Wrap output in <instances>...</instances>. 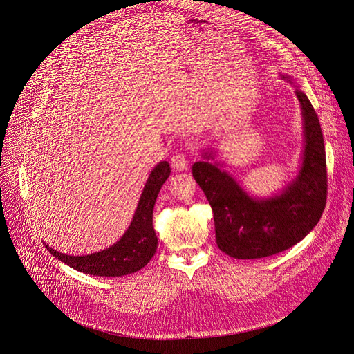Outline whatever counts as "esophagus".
I'll return each instance as SVG.
<instances>
[{"label": "esophagus", "mask_w": 354, "mask_h": 354, "mask_svg": "<svg viewBox=\"0 0 354 354\" xmlns=\"http://www.w3.org/2000/svg\"><path fill=\"white\" fill-rule=\"evenodd\" d=\"M171 166L176 169V170H185L187 166H188V160H187V156L184 153H176L173 154L171 157Z\"/></svg>", "instance_id": "34e87169"}]
</instances>
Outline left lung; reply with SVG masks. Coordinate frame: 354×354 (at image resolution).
<instances>
[{
    "label": "left lung",
    "instance_id": "left-lung-1",
    "mask_svg": "<svg viewBox=\"0 0 354 354\" xmlns=\"http://www.w3.org/2000/svg\"><path fill=\"white\" fill-rule=\"evenodd\" d=\"M291 82L288 77L283 75ZM305 149L297 178L271 198H252L216 163L192 165V177L214 212L218 248L234 259H263L284 252L315 227L326 205L328 171L324 135L308 97L297 90ZM209 159L211 154H204Z\"/></svg>",
    "mask_w": 354,
    "mask_h": 354
}]
</instances>
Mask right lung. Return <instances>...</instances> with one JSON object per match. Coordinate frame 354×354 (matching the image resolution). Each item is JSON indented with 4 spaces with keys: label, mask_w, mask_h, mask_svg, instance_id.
<instances>
[{
    "label": "right lung",
    "mask_w": 354,
    "mask_h": 354,
    "mask_svg": "<svg viewBox=\"0 0 354 354\" xmlns=\"http://www.w3.org/2000/svg\"><path fill=\"white\" fill-rule=\"evenodd\" d=\"M170 165H157L143 188L133 219L121 241L98 253L87 256H67L48 248L60 261L71 268L100 277H121L143 268L157 250V236L153 227V208L162 185L170 176Z\"/></svg>",
    "instance_id": "obj_1"
}]
</instances>
